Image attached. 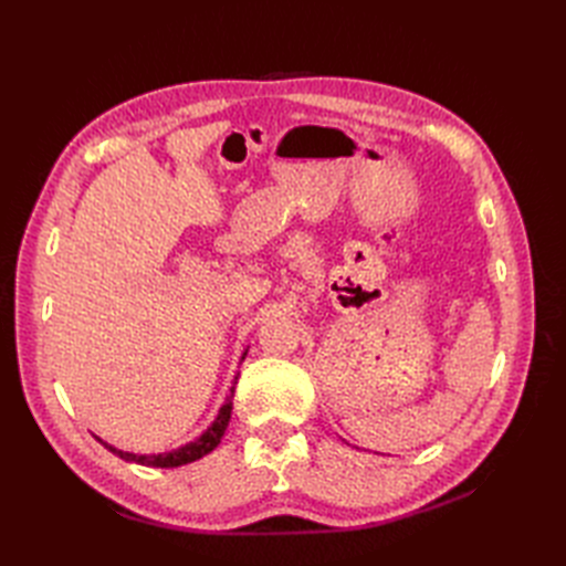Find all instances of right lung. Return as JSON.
<instances>
[{
  "label": "right lung",
  "instance_id": "add662e5",
  "mask_svg": "<svg viewBox=\"0 0 566 566\" xmlns=\"http://www.w3.org/2000/svg\"><path fill=\"white\" fill-rule=\"evenodd\" d=\"M248 354V352H245ZM243 354V358H245ZM238 380V378H235ZM235 385V382H233ZM233 399V387H231V397L227 399V403L219 408V416L214 418V422L205 430L196 441L186 443V447L177 449V451H169V453H158V455H136V453H127V451H117L113 447H108L106 441H101L108 451H113L115 455H119L123 460H129V462H139V465H146V468H179V465H188V462H193L202 455H208L210 451H214L219 447L221 437H224L227 427H229V420H231V403Z\"/></svg>",
  "mask_w": 566,
  "mask_h": 566
}]
</instances>
